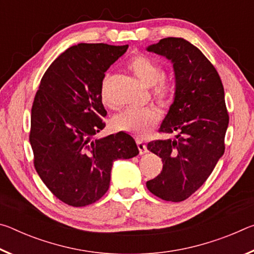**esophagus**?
<instances>
[{"label": "esophagus", "mask_w": 254, "mask_h": 254, "mask_svg": "<svg viewBox=\"0 0 254 254\" xmlns=\"http://www.w3.org/2000/svg\"><path fill=\"white\" fill-rule=\"evenodd\" d=\"M136 145H137V149H139L140 154H143V153H147V152H148L147 145H145V143L143 142V141L137 140V141H136Z\"/></svg>", "instance_id": "esophagus-1"}]
</instances>
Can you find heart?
I'll use <instances>...</instances> for the list:
<instances>
[{"label": "heart", "mask_w": 254, "mask_h": 254, "mask_svg": "<svg viewBox=\"0 0 254 254\" xmlns=\"http://www.w3.org/2000/svg\"><path fill=\"white\" fill-rule=\"evenodd\" d=\"M127 68L144 85L154 87L153 95L159 104L168 106L173 100V89L163 79L165 69L156 60L145 55H135L128 60ZM112 80L110 72L104 76L101 84V98L105 104H110L107 87ZM160 121V113L156 109H127L113 119L115 130L128 133L139 139L147 136Z\"/></svg>", "instance_id": "obj_1"}]
</instances>
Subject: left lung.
I'll return each mask as SVG.
<instances>
[{"mask_svg": "<svg viewBox=\"0 0 254 254\" xmlns=\"http://www.w3.org/2000/svg\"><path fill=\"white\" fill-rule=\"evenodd\" d=\"M147 50L174 64L175 98L159 132L178 133L176 140L148 143L163 166L147 187L163 200L183 201L207 180L224 153L230 119L224 87L212 63L183 38H165Z\"/></svg>", "mask_w": 254, "mask_h": 254, "instance_id": "left-lung-1", "label": "left lung"}]
</instances>
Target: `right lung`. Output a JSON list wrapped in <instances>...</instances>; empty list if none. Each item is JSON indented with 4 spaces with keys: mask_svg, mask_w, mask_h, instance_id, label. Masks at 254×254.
Masks as SVG:
<instances>
[{
    "mask_svg": "<svg viewBox=\"0 0 254 254\" xmlns=\"http://www.w3.org/2000/svg\"><path fill=\"white\" fill-rule=\"evenodd\" d=\"M127 47H70L46 70L34 96L29 135L34 168L49 190L69 206L95 203L110 187L113 162L139 154L126 132L92 140L105 127L102 80Z\"/></svg>",
    "mask_w": 254,
    "mask_h": 254,
    "instance_id": "1",
    "label": "right lung"
}]
</instances>
